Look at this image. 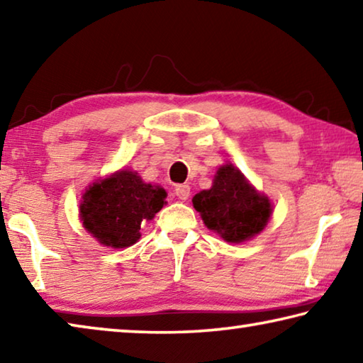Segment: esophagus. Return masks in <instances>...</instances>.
<instances>
[{
	"label": "esophagus",
	"mask_w": 363,
	"mask_h": 363,
	"mask_svg": "<svg viewBox=\"0 0 363 363\" xmlns=\"http://www.w3.org/2000/svg\"><path fill=\"white\" fill-rule=\"evenodd\" d=\"M174 194L179 200H187L190 196V186L189 184H179V186H176Z\"/></svg>",
	"instance_id": "1"
}]
</instances>
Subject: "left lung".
<instances>
[{"instance_id": "obj_1", "label": "left lung", "mask_w": 363, "mask_h": 363, "mask_svg": "<svg viewBox=\"0 0 363 363\" xmlns=\"http://www.w3.org/2000/svg\"><path fill=\"white\" fill-rule=\"evenodd\" d=\"M192 203L208 229L229 243L251 240L272 214L267 196L257 192L232 163L216 171L211 189L196 194Z\"/></svg>"}]
</instances>
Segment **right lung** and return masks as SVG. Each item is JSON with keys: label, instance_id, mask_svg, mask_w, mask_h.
I'll use <instances>...</instances> for the list:
<instances>
[{"label": "right lung", "instance_id": "add662e5", "mask_svg": "<svg viewBox=\"0 0 363 363\" xmlns=\"http://www.w3.org/2000/svg\"><path fill=\"white\" fill-rule=\"evenodd\" d=\"M167 192L145 184L136 171L120 169L93 182L79 205L84 229L101 245L126 248L140 238V224L162 210Z\"/></svg>", "mask_w": 363, "mask_h": 363}]
</instances>
